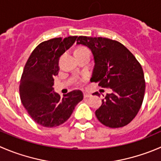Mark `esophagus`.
Here are the masks:
<instances>
[{
  "instance_id": "esophagus-1",
  "label": "esophagus",
  "mask_w": 161,
  "mask_h": 161,
  "mask_svg": "<svg viewBox=\"0 0 161 161\" xmlns=\"http://www.w3.org/2000/svg\"><path fill=\"white\" fill-rule=\"evenodd\" d=\"M83 96H84V98H87V97H90L91 96V94L89 93H86V92H85V93H83Z\"/></svg>"
}]
</instances>
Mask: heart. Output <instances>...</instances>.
Segmentation results:
<instances>
[{
    "mask_svg": "<svg viewBox=\"0 0 161 161\" xmlns=\"http://www.w3.org/2000/svg\"><path fill=\"white\" fill-rule=\"evenodd\" d=\"M75 52H82V53H84V52H88V53H90V50H89V49H87L86 47H79V48H78V49H76ZM81 82H82V81H81V80H80V81H78L77 83H78V84H80Z\"/></svg>",
    "mask_w": 161,
    "mask_h": 161,
    "instance_id": "obj_1",
    "label": "heart"
}]
</instances>
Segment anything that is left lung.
Here are the masks:
<instances>
[{
    "instance_id": "obj_1",
    "label": "left lung",
    "mask_w": 161,
    "mask_h": 161,
    "mask_svg": "<svg viewBox=\"0 0 161 161\" xmlns=\"http://www.w3.org/2000/svg\"><path fill=\"white\" fill-rule=\"evenodd\" d=\"M77 44L87 46L93 53L95 64L90 82L112 90L95 112L97 119L111 128L127 125L136 116L144 99L146 82L140 63L124 45L115 40L79 36Z\"/></svg>"
}]
</instances>
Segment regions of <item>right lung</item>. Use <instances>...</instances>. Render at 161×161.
Returning <instances> with one entry per match:
<instances>
[{"label":"right lung","instance_id":"right-lung-1","mask_svg":"<svg viewBox=\"0 0 161 161\" xmlns=\"http://www.w3.org/2000/svg\"><path fill=\"white\" fill-rule=\"evenodd\" d=\"M77 36L55 37L40 43L28 58L19 83L22 104L39 125L55 127L69 119L83 99L81 90L60 97L54 92V77L59 73V58L75 43Z\"/></svg>","mask_w":161,"mask_h":161}]
</instances>
